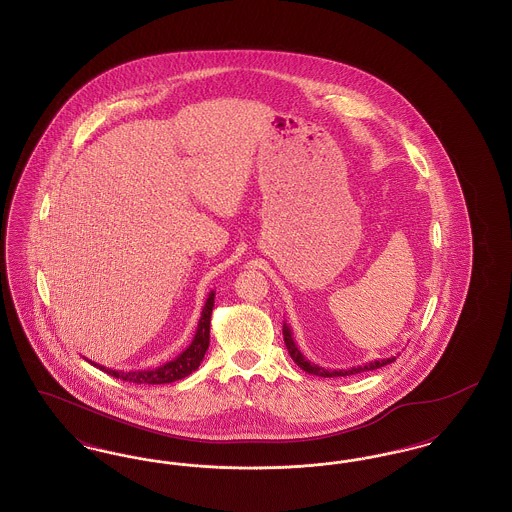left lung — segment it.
Returning a JSON list of instances; mask_svg holds the SVG:
<instances>
[{
    "label": "left lung",
    "mask_w": 512,
    "mask_h": 512,
    "mask_svg": "<svg viewBox=\"0 0 512 512\" xmlns=\"http://www.w3.org/2000/svg\"><path fill=\"white\" fill-rule=\"evenodd\" d=\"M282 332H284V341H286V347H288V353H290L293 363L299 366V368H303L305 372L315 374V376H322V378H336V376L361 374V372H368V370H376V368H382V366L390 365V363L395 361V357H390V359H376V361H368L365 365L353 366V368H347V370H326L324 366L315 365V363H311V361H307V359H305V355L299 351V347H297V345H295V341H293L292 328H290L286 322H284Z\"/></svg>",
    "instance_id": "left-lung-1"
}]
</instances>
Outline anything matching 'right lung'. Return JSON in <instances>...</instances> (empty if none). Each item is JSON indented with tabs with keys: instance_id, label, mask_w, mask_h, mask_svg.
I'll use <instances>...</instances> for the list:
<instances>
[{
	"instance_id": "obj_1",
	"label": "right lung",
	"mask_w": 512,
	"mask_h": 512,
	"mask_svg": "<svg viewBox=\"0 0 512 512\" xmlns=\"http://www.w3.org/2000/svg\"><path fill=\"white\" fill-rule=\"evenodd\" d=\"M213 307H215V292L209 293L201 317L197 322V330H195L194 340L192 343L172 361H167L163 365L155 366V368H138V370H113L107 366L98 365L94 361H88L90 365L98 366L99 370L107 372L109 376L121 378L124 382H132V384H171L176 380H182L186 376H190L197 366L201 365L205 351L209 349V330H211V315H213Z\"/></svg>"
}]
</instances>
